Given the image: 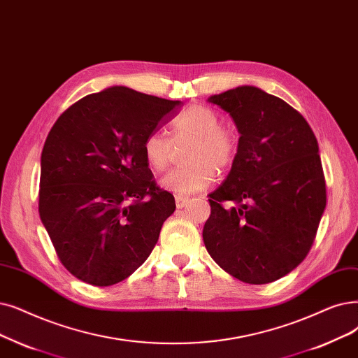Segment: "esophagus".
Instances as JSON below:
<instances>
[{
	"label": "esophagus",
	"mask_w": 358,
	"mask_h": 358,
	"mask_svg": "<svg viewBox=\"0 0 358 358\" xmlns=\"http://www.w3.org/2000/svg\"><path fill=\"white\" fill-rule=\"evenodd\" d=\"M189 200H190V199H189L187 196L177 194V196H176V205H177V208H178V209H182L184 206H187Z\"/></svg>",
	"instance_id": "esophagus-1"
}]
</instances>
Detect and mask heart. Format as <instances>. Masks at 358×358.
Masks as SVG:
<instances>
[{
  "label": "heart",
  "instance_id": "heart-1",
  "mask_svg": "<svg viewBox=\"0 0 358 358\" xmlns=\"http://www.w3.org/2000/svg\"><path fill=\"white\" fill-rule=\"evenodd\" d=\"M173 141L161 131L148 134L143 141V159L153 173L164 171L173 157L174 144L192 142L185 153L184 166H177L161 178V187L178 193L192 194L205 190L213 182L216 169L225 171L234 162L237 138L222 124V115L210 106L193 105L185 108L171 121Z\"/></svg>",
  "mask_w": 358,
  "mask_h": 358
}]
</instances>
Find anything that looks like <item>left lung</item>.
Here are the masks:
<instances>
[{
  "mask_svg": "<svg viewBox=\"0 0 358 358\" xmlns=\"http://www.w3.org/2000/svg\"><path fill=\"white\" fill-rule=\"evenodd\" d=\"M208 101L229 113L240 138L227 180L209 194L206 250L245 284L273 282L306 259L326 206L316 136L297 110L255 86Z\"/></svg>",
  "mask_w": 358,
  "mask_h": 358,
  "instance_id": "1",
  "label": "left lung"
}]
</instances>
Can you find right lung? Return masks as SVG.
Listing matches in <instances>:
<instances>
[{"mask_svg": "<svg viewBox=\"0 0 358 358\" xmlns=\"http://www.w3.org/2000/svg\"><path fill=\"white\" fill-rule=\"evenodd\" d=\"M178 105L114 86L67 108L46 137L41 221L58 259L80 281L118 284L158 243L176 200L152 180L142 146Z\"/></svg>", "mask_w": 358, "mask_h": 358, "instance_id": "right-lung-1", "label": "right lung"}]
</instances>
